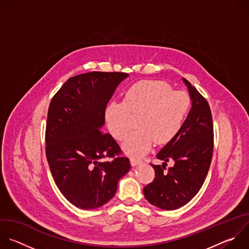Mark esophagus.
<instances>
[{"label": "esophagus", "instance_id": "obj_1", "mask_svg": "<svg viewBox=\"0 0 249 249\" xmlns=\"http://www.w3.org/2000/svg\"><path fill=\"white\" fill-rule=\"evenodd\" d=\"M130 161H131L132 166H136V165L142 163V160H137V159H135V158H131V159H130Z\"/></svg>", "mask_w": 249, "mask_h": 249}]
</instances>
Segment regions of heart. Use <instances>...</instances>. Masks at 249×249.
<instances>
[{"mask_svg": "<svg viewBox=\"0 0 249 249\" xmlns=\"http://www.w3.org/2000/svg\"><path fill=\"white\" fill-rule=\"evenodd\" d=\"M190 105L186 92L172 90L166 82L143 80L126 89L122 102L107 106L105 119L112 136L124 141L134 126L131 115H140V129L125 142L123 150L132 157H141L151 150L155 142L165 145L177 136Z\"/></svg>", "mask_w": 249, "mask_h": 249, "instance_id": "1", "label": "heart"}]
</instances>
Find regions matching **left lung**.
Listing matches in <instances>:
<instances>
[{"instance_id":"1","label":"left lung","mask_w":249,"mask_h":249,"mask_svg":"<svg viewBox=\"0 0 249 249\" xmlns=\"http://www.w3.org/2000/svg\"><path fill=\"white\" fill-rule=\"evenodd\" d=\"M192 99V107L180 132L157 155L162 165L152 164L153 182L144 187L146 199L162 210H175L186 205L202 187L212 161L214 126L207 99L183 79ZM174 161L166 169V162Z\"/></svg>"}]
</instances>
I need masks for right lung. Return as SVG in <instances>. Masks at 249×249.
I'll list each match as a JSON object with an SVG mask.
<instances>
[{"label": "right lung", "instance_id": "add662e5", "mask_svg": "<svg viewBox=\"0 0 249 249\" xmlns=\"http://www.w3.org/2000/svg\"><path fill=\"white\" fill-rule=\"evenodd\" d=\"M127 77L121 72L72 77L49 104L47 161L57 187L77 208L90 210L107 203L116 193L118 180L131 167L116 141L101 130L106 105Z\"/></svg>", "mask_w": 249, "mask_h": 249}]
</instances>
